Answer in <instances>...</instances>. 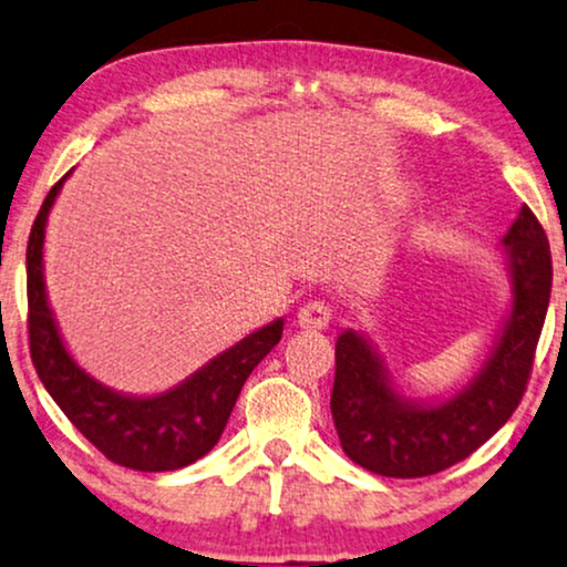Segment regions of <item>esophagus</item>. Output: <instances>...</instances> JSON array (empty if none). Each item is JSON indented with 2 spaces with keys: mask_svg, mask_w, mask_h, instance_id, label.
I'll return each instance as SVG.
<instances>
[{
  "mask_svg": "<svg viewBox=\"0 0 567 567\" xmlns=\"http://www.w3.org/2000/svg\"><path fill=\"white\" fill-rule=\"evenodd\" d=\"M332 321V308L324 300H311V303L300 306L298 311V327L308 329V332H321Z\"/></svg>",
  "mask_w": 567,
  "mask_h": 567,
  "instance_id": "1",
  "label": "esophagus"
}]
</instances>
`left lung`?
Here are the masks:
<instances>
[{"label": "left lung", "instance_id": "1", "mask_svg": "<svg viewBox=\"0 0 567 567\" xmlns=\"http://www.w3.org/2000/svg\"><path fill=\"white\" fill-rule=\"evenodd\" d=\"M513 311L499 346L474 382L442 405H411L386 382L361 334L342 332L334 348L332 419L350 461L379 476L419 478L461 463L518 408L532 379L551 292L549 240L523 206L505 235Z\"/></svg>", "mask_w": 567, "mask_h": 567}]
</instances>
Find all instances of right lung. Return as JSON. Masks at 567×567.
Segmentation results:
<instances>
[{"label":"right lung","mask_w":567,"mask_h":567,"mask_svg":"<svg viewBox=\"0 0 567 567\" xmlns=\"http://www.w3.org/2000/svg\"><path fill=\"white\" fill-rule=\"evenodd\" d=\"M64 177L47 193L28 235V346L35 374L78 432L112 463L154 474L196 463L219 442L250 371L282 337V319L248 334L164 395L125 398L93 382L62 346L41 275L47 214Z\"/></svg>","instance_id":"obj_1"}]
</instances>
